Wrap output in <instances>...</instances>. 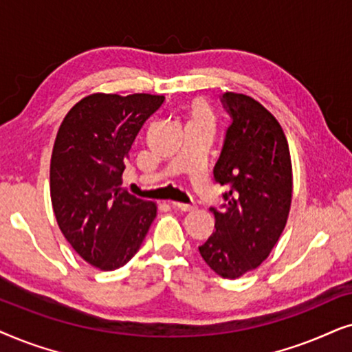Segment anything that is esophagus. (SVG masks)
<instances>
[{
    "mask_svg": "<svg viewBox=\"0 0 352 352\" xmlns=\"http://www.w3.org/2000/svg\"><path fill=\"white\" fill-rule=\"evenodd\" d=\"M172 206L175 209L179 210H184V212H188V210H195V206L193 204H185V203H177V201H173Z\"/></svg>",
    "mask_w": 352,
    "mask_h": 352,
    "instance_id": "obj_1",
    "label": "esophagus"
}]
</instances>
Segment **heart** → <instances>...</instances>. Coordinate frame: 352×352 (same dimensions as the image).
<instances>
[{
    "instance_id": "1",
    "label": "heart",
    "mask_w": 352,
    "mask_h": 352,
    "mask_svg": "<svg viewBox=\"0 0 352 352\" xmlns=\"http://www.w3.org/2000/svg\"><path fill=\"white\" fill-rule=\"evenodd\" d=\"M198 116H204V117H208V116H206V112H204V111H199V112H198Z\"/></svg>"
}]
</instances>
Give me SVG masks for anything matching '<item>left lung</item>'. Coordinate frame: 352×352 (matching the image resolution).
<instances>
[{
    "label": "left lung",
    "mask_w": 352,
    "mask_h": 352,
    "mask_svg": "<svg viewBox=\"0 0 352 352\" xmlns=\"http://www.w3.org/2000/svg\"><path fill=\"white\" fill-rule=\"evenodd\" d=\"M230 116L214 179L227 188L210 208L215 232L199 254L215 274L238 278L267 259L287 225L293 193L292 157L282 127L261 102L240 93L220 98Z\"/></svg>",
    "instance_id": "8db88e82"
}]
</instances>
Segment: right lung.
I'll return each instance as SVG.
<instances>
[{"mask_svg": "<svg viewBox=\"0 0 352 352\" xmlns=\"http://www.w3.org/2000/svg\"><path fill=\"white\" fill-rule=\"evenodd\" d=\"M164 96L96 93L64 117L50 168L58 225L88 264L101 270L125 265L142 246L156 204L122 190L132 144Z\"/></svg>", "mask_w": 352, "mask_h": 352, "instance_id": "add662e5", "label": "right lung"}]
</instances>
